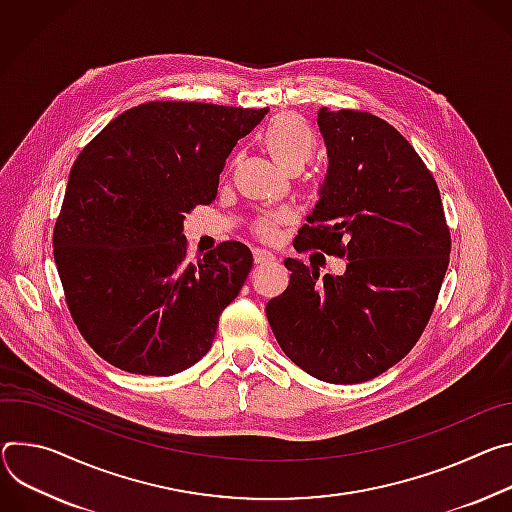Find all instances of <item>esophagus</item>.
Segmentation results:
<instances>
[{
  "label": "esophagus",
  "instance_id": "obj_1",
  "mask_svg": "<svg viewBox=\"0 0 512 512\" xmlns=\"http://www.w3.org/2000/svg\"><path fill=\"white\" fill-rule=\"evenodd\" d=\"M252 256H254V264H268V262L274 260V254H272V252L260 250V248H256V250L252 252Z\"/></svg>",
  "mask_w": 512,
  "mask_h": 512
}]
</instances>
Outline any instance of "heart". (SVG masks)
I'll use <instances>...</instances> for the list:
<instances>
[{"label":"heart","mask_w":512,"mask_h":512,"mask_svg":"<svg viewBox=\"0 0 512 512\" xmlns=\"http://www.w3.org/2000/svg\"><path fill=\"white\" fill-rule=\"evenodd\" d=\"M262 144L274 162L295 173L301 170L317 152V134L309 122L297 113H280L262 134ZM289 217L285 213H266L252 223V234L262 242H276L280 238L282 227L287 225Z\"/></svg>","instance_id":"b5f03b06"}]
</instances>
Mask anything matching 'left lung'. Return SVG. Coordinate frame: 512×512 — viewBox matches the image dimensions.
<instances>
[{
	"label": "left lung",
	"mask_w": 512,
	"mask_h": 512,
	"mask_svg": "<svg viewBox=\"0 0 512 512\" xmlns=\"http://www.w3.org/2000/svg\"><path fill=\"white\" fill-rule=\"evenodd\" d=\"M329 168L297 252L348 258L342 276L301 260L266 305L278 346L331 384L376 378L419 342L449 264L451 236L429 168L388 122L368 111L319 109Z\"/></svg>",
	"instance_id": "1"
}]
</instances>
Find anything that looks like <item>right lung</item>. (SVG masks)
<instances>
[{
  "instance_id": "obj_1",
  "label": "right lung",
  "mask_w": 512,
  "mask_h": 512,
  "mask_svg": "<svg viewBox=\"0 0 512 512\" xmlns=\"http://www.w3.org/2000/svg\"><path fill=\"white\" fill-rule=\"evenodd\" d=\"M266 113L148 101L111 120L73 162L54 262L77 329L111 366L170 376L209 352L252 252L223 242L189 262L183 219L215 201L225 158Z\"/></svg>"
}]
</instances>
